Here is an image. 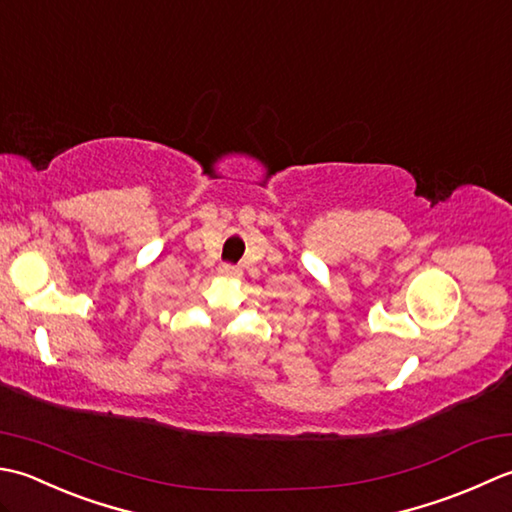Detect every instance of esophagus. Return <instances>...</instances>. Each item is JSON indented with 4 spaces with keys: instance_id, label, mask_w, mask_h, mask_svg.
Here are the masks:
<instances>
[{
    "instance_id": "obj_1",
    "label": "esophagus",
    "mask_w": 512,
    "mask_h": 512,
    "mask_svg": "<svg viewBox=\"0 0 512 512\" xmlns=\"http://www.w3.org/2000/svg\"><path fill=\"white\" fill-rule=\"evenodd\" d=\"M218 274L225 276V278H236V276H241V269L234 267V265H227V263H223L221 267H218Z\"/></svg>"
}]
</instances>
